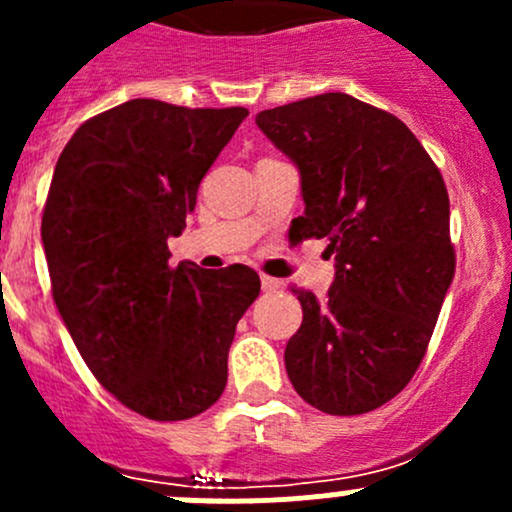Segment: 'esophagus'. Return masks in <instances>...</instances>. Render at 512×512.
<instances>
[{
    "label": "esophagus",
    "instance_id": "obj_1",
    "mask_svg": "<svg viewBox=\"0 0 512 512\" xmlns=\"http://www.w3.org/2000/svg\"><path fill=\"white\" fill-rule=\"evenodd\" d=\"M260 282H262V289H265V292H277V289L282 287V282L275 280V277H270V275H260Z\"/></svg>",
    "mask_w": 512,
    "mask_h": 512
}]
</instances>
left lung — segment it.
<instances>
[{
    "label": "left lung",
    "instance_id": "left-lung-1",
    "mask_svg": "<svg viewBox=\"0 0 512 512\" xmlns=\"http://www.w3.org/2000/svg\"><path fill=\"white\" fill-rule=\"evenodd\" d=\"M260 131L302 175L294 240H327V299L297 289L302 327L285 349L294 391L314 409L356 416L416 374L456 272L446 183L391 113L322 94L257 113Z\"/></svg>",
    "mask_w": 512,
    "mask_h": 512
}]
</instances>
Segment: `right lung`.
Segmentation results:
<instances>
[{"label":"right lung","instance_id":"right-lung-1","mask_svg":"<svg viewBox=\"0 0 512 512\" xmlns=\"http://www.w3.org/2000/svg\"><path fill=\"white\" fill-rule=\"evenodd\" d=\"M245 118L133 98L81 123L56 160L41 218L56 309L98 384L153 421L220 399L235 327L260 294L245 265H168V237Z\"/></svg>","mask_w":512,"mask_h":512}]
</instances>
